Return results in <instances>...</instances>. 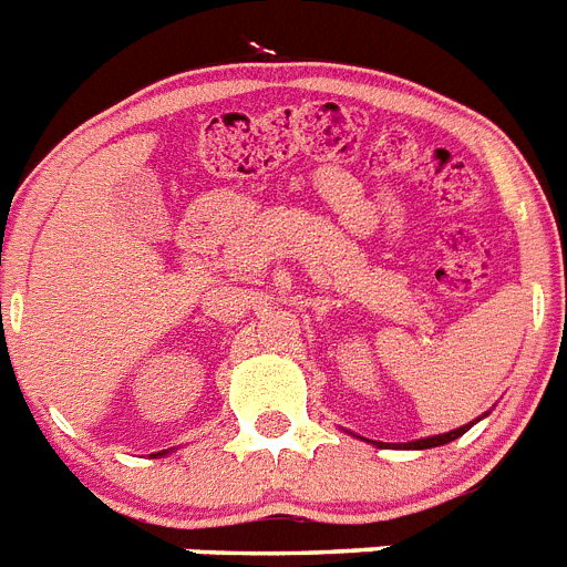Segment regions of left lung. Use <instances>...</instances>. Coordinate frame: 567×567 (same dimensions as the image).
<instances>
[{
  "label": "left lung",
  "mask_w": 567,
  "mask_h": 567,
  "mask_svg": "<svg viewBox=\"0 0 567 567\" xmlns=\"http://www.w3.org/2000/svg\"><path fill=\"white\" fill-rule=\"evenodd\" d=\"M484 415H487V412H484ZM482 417H475V421H482ZM475 421L464 423V426H458V430L444 432V435H430V437H417V441H409V444H403V450H432V446H444V444H450V441H455V437L464 435V432H467ZM363 441H369V437H363ZM369 444L383 446V444H380V441H369Z\"/></svg>",
  "instance_id": "left-lung-1"
}]
</instances>
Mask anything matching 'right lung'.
<instances>
[{"instance_id": "obj_1", "label": "right lung", "mask_w": 567, "mask_h": 567, "mask_svg": "<svg viewBox=\"0 0 567 567\" xmlns=\"http://www.w3.org/2000/svg\"><path fill=\"white\" fill-rule=\"evenodd\" d=\"M155 455H158V458H161V455H169V450H161V453H155Z\"/></svg>"}]
</instances>
